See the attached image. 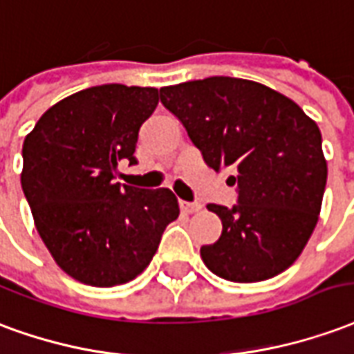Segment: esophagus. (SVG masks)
<instances>
[{
  "label": "esophagus",
  "instance_id": "34e87169",
  "mask_svg": "<svg viewBox=\"0 0 354 354\" xmlns=\"http://www.w3.org/2000/svg\"><path fill=\"white\" fill-rule=\"evenodd\" d=\"M179 205H180V209L185 211V213H196L198 209L202 207L200 203H196V202H185V200H180Z\"/></svg>",
  "mask_w": 354,
  "mask_h": 354
}]
</instances>
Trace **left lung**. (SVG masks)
Listing matches in <instances>:
<instances>
[{
  "instance_id": "1",
  "label": "left lung",
  "mask_w": 354,
  "mask_h": 354,
  "mask_svg": "<svg viewBox=\"0 0 354 354\" xmlns=\"http://www.w3.org/2000/svg\"><path fill=\"white\" fill-rule=\"evenodd\" d=\"M160 102L187 128L209 167H236L237 203H209L223 234L200 249L211 272L257 283L285 272L313 234L326 187L315 120L286 95L234 77L160 88Z\"/></svg>"
}]
</instances>
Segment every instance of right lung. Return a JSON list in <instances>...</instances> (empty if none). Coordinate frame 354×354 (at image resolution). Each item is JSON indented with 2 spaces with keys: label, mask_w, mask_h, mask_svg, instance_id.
Masks as SVG:
<instances>
[{
  "label": "right lung",
  "mask_w": 354,
  "mask_h": 354,
  "mask_svg": "<svg viewBox=\"0 0 354 354\" xmlns=\"http://www.w3.org/2000/svg\"><path fill=\"white\" fill-rule=\"evenodd\" d=\"M156 105L151 86H92L53 105L26 136L20 180L35 228L56 264L84 285L136 279L179 216L169 188L113 180L120 160L138 164L139 130Z\"/></svg>",
  "instance_id": "right-lung-1"
}]
</instances>
